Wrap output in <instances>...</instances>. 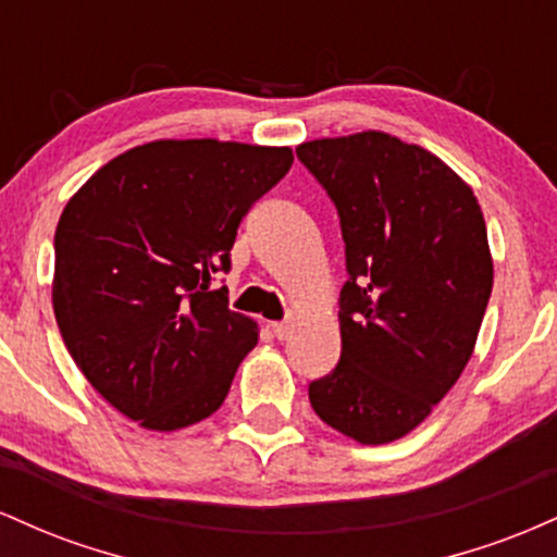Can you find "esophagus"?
Returning a JSON list of instances; mask_svg holds the SVG:
<instances>
[{"label": "esophagus", "instance_id": "esophagus-1", "mask_svg": "<svg viewBox=\"0 0 557 557\" xmlns=\"http://www.w3.org/2000/svg\"><path fill=\"white\" fill-rule=\"evenodd\" d=\"M272 332H274V337H280V341H285L287 335H290L293 332V322H272Z\"/></svg>", "mask_w": 557, "mask_h": 557}]
</instances>
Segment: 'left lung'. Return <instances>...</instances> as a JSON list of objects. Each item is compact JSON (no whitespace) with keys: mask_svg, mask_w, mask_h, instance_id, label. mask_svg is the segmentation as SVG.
<instances>
[{"mask_svg":"<svg viewBox=\"0 0 557 557\" xmlns=\"http://www.w3.org/2000/svg\"><path fill=\"white\" fill-rule=\"evenodd\" d=\"M296 154L341 216V361L309 385L317 417L361 445L400 440L474 354L492 257L474 190L443 159L380 131Z\"/></svg>","mask_w":557,"mask_h":557,"instance_id":"obj_1","label":"left lung"}]
</instances>
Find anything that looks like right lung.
I'll use <instances>...</instances> for the list:
<instances>
[{
    "instance_id": "1",
    "label": "right lung",
    "mask_w": 557,
    "mask_h": 557,
    "mask_svg": "<svg viewBox=\"0 0 557 557\" xmlns=\"http://www.w3.org/2000/svg\"><path fill=\"white\" fill-rule=\"evenodd\" d=\"M293 164L287 146L151 140L114 157L67 201L52 304L96 393L144 430L212 417L257 322L227 309L238 225Z\"/></svg>"
}]
</instances>
